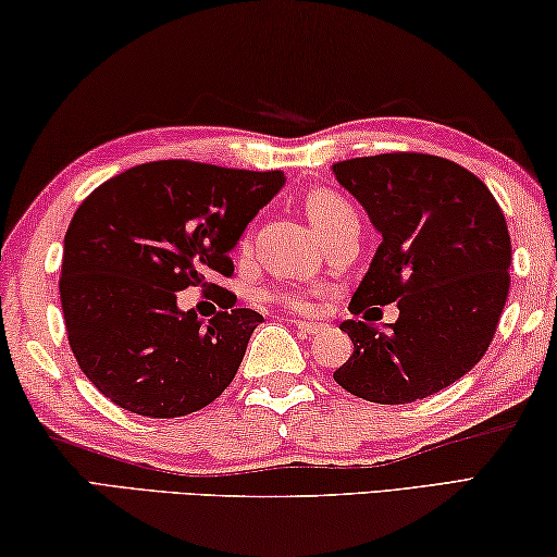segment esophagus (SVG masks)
<instances>
[{
  "label": "esophagus",
  "mask_w": 557,
  "mask_h": 557,
  "mask_svg": "<svg viewBox=\"0 0 557 557\" xmlns=\"http://www.w3.org/2000/svg\"><path fill=\"white\" fill-rule=\"evenodd\" d=\"M299 332H305V334H317V332H322L326 324H322V322H305V320H295L293 322Z\"/></svg>",
  "instance_id": "34e87169"
}]
</instances>
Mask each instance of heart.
Instances as JSON below:
<instances>
[{
	"label": "heart",
	"mask_w": 557,
	"mask_h": 557,
	"mask_svg": "<svg viewBox=\"0 0 557 557\" xmlns=\"http://www.w3.org/2000/svg\"><path fill=\"white\" fill-rule=\"evenodd\" d=\"M307 218H310L314 231L322 237L332 235L334 231H339V227L357 225L355 206H351V202L344 196H339V193L326 190V188H320L307 196ZM247 243H243V247ZM280 299L287 307H293V310H299V312H310L314 307L312 293H299V289H293V293H282Z\"/></svg>",
	"instance_id": "b5f03b06"
}]
</instances>
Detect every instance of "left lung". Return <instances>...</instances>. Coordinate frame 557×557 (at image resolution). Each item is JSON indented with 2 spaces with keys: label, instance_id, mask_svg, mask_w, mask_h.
Masks as SVG:
<instances>
[{
  "label": "left lung",
  "instance_id": "left-lung-1",
  "mask_svg": "<svg viewBox=\"0 0 557 557\" xmlns=\"http://www.w3.org/2000/svg\"><path fill=\"white\" fill-rule=\"evenodd\" d=\"M382 235L349 310L399 307L384 330L347 320L355 351L334 382L359 399L409 404L479 364L508 299L510 235L496 198L463 165L382 153L332 165Z\"/></svg>",
  "mask_w": 557,
  "mask_h": 557
}]
</instances>
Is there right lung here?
Here are the masks:
<instances>
[{"label": "right lung", "instance_id": "1", "mask_svg": "<svg viewBox=\"0 0 557 557\" xmlns=\"http://www.w3.org/2000/svg\"><path fill=\"white\" fill-rule=\"evenodd\" d=\"M285 181L282 171L153 161L78 206L64 237L61 310L78 367L106 399L175 419L225 392L262 314L221 289L224 310L206 323L180 310L177 293L233 275V247Z\"/></svg>", "mask_w": 557, "mask_h": 557}]
</instances>
